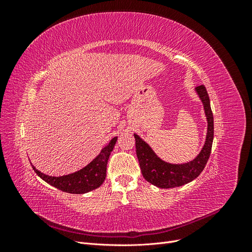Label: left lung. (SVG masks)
<instances>
[{
  "label": "left lung",
  "mask_w": 252,
  "mask_h": 252,
  "mask_svg": "<svg viewBox=\"0 0 252 252\" xmlns=\"http://www.w3.org/2000/svg\"><path fill=\"white\" fill-rule=\"evenodd\" d=\"M195 90L204 105L208 122V129L204 147L193 161L180 165L166 163L157 157L148 146V144L145 143L138 134H134L136 157L139 159L143 177L157 187L173 188L185 185L199 177L207 164L213 141V114L206 87L200 85L195 88Z\"/></svg>",
  "instance_id": "left-lung-1"
}]
</instances>
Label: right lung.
<instances>
[{"mask_svg":"<svg viewBox=\"0 0 252 252\" xmlns=\"http://www.w3.org/2000/svg\"><path fill=\"white\" fill-rule=\"evenodd\" d=\"M117 136L113 138L107 146L104 147L93 162L88 164L83 169L68 174L63 177H49L39 171L32 166L33 170L39 177L51 186L56 187L64 192L81 194L91 191L97 187H100L106 178V169H107V162L112 151L114 145L117 142Z\"/></svg>","mask_w":252,"mask_h":252,"instance_id":"add662e5","label":"right lung"}]
</instances>
